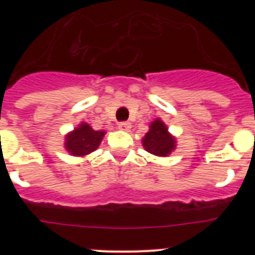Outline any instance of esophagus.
Masks as SVG:
<instances>
[{"instance_id":"34e87169","label":"esophagus","mask_w":255,"mask_h":255,"mask_svg":"<svg viewBox=\"0 0 255 255\" xmlns=\"http://www.w3.org/2000/svg\"><path fill=\"white\" fill-rule=\"evenodd\" d=\"M117 128L120 130H124V131H129L130 128H131V124L129 121H123V123H119Z\"/></svg>"}]
</instances>
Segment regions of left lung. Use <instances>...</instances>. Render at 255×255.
I'll list each match as a JSON object with an SVG mask.
<instances>
[{
  "instance_id": "1",
  "label": "left lung",
  "mask_w": 255,
  "mask_h": 255,
  "mask_svg": "<svg viewBox=\"0 0 255 255\" xmlns=\"http://www.w3.org/2000/svg\"><path fill=\"white\" fill-rule=\"evenodd\" d=\"M143 147L152 154L164 157L175 149V139L168 134L167 128L161 120H155L144 136Z\"/></svg>"
}]
</instances>
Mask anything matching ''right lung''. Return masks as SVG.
<instances>
[{"label": "right lung", "instance_id": "add662e5", "mask_svg": "<svg viewBox=\"0 0 255 255\" xmlns=\"http://www.w3.org/2000/svg\"><path fill=\"white\" fill-rule=\"evenodd\" d=\"M103 135L105 131H96L88 124L83 123L73 132L67 135L65 147L67 152L73 155L89 154L98 148Z\"/></svg>", "mask_w": 255, "mask_h": 255}]
</instances>
